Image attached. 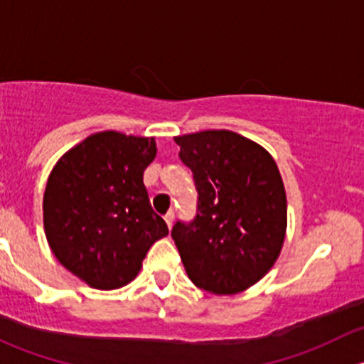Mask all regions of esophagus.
<instances>
[{"mask_svg":"<svg viewBox=\"0 0 364 364\" xmlns=\"http://www.w3.org/2000/svg\"><path fill=\"white\" fill-rule=\"evenodd\" d=\"M164 218H165V223H167V227H168V229H171V227H172V223H174V213H172V211H168L167 215L164 216Z\"/></svg>","mask_w":364,"mask_h":364,"instance_id":"34e87169","label":"esophagus"}]
</instances>
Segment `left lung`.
<instances>
[{
    "label": "left lung",
    "instance_id": "left-lung-1",
    "mask_svg": "<svg viewBox=\"0 0 364 364\" xmlns=\"http://www.w3.org/2000/svg\"><path fill=\"white\" fill-rule=\"evenodd\" d=\"M174 141L199 192L196 220L172 229L186 274L216 296L247 291L274 266L287 232V196L277 161L230 130Z\"/></svg>",
    "mask_w": 364,
    "mask_h": 364
}]
</instances>
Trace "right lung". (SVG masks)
<instances>
[{"label": "right lung", "mask_w": 364, "mask_h": 364, "mask_svg": "<svg viewBox=\"0 0 364 364\" xmlns=\"http://www.w3.org/2000/svg\"><path fill=\"white\" fill-rule=\"evenodd\" d=\"M155 156V137L105 130L68 149L50 171L43 193L47 243L90 287L130 284L153 243L168 234L142 181Z\"/></svg>", "instance_id": "right-lung-1"}]
</instances>
